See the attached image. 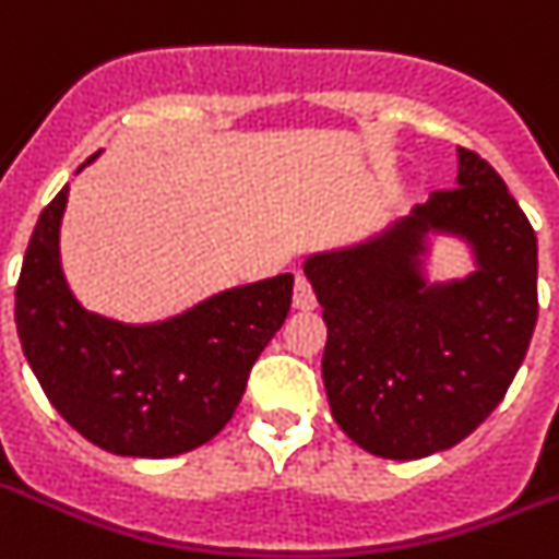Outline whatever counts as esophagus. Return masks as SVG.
Listing matches in <instances>:
<instances>
[{
    "mask_svg": "<svg viewBox=\"0 0 559 559\" xmlns=\"http://www.w3.org/2000/svg\"><path fill=\"white\" fill-rule=\"evenodd\" d=\"M294 308H299V311H313L317 308V294H313L311 283L302 274L297 276V285H294Z\"/></svg>",
    "mask_w": 559,
    "mask_h": 559,
    "instance_id": "esophagus-1",
    "label": "esophagus"
}]
</instances>
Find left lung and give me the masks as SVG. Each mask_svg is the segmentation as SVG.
I'll return each instance as SVG.
<instances>
[{
    "label": "left lung",
    "instance_id": "obj_1",
    "mask_svg": "<svg viewBox=\"0 0 559 559\" xmlns=\"http://www.w3.org/2000/svg\"><path fill=\"white\" fill-rule=\"evenodd\" d=\"M431 236L475 269L435 284ZM329 343L322 382L336 426L368 454L419 460L472 435L523 366L537 325V237L486 159L456 147V188L435 191L366 242L302 265Z\"/></svg>",
    "mask_w": 559,
    "mask_h": 559
}]
</instances>
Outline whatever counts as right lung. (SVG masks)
Segmentation results:
<instances>
[{
	"label": "right lung",
	"instance_id": "obj_1",
	"mask_svg": "<svg viewBox=\"0 0 559 559\" xmlns=\"http://www.w3.org/2000/svg\"><path fill=\"white\" fill-rule=\"evenodd\" d=\"M68 191L39 214L16 283L27 366L64 423L110 454L165 460L200 449L234 417L253 362L283 329L294 276L219 290L163 322L110 320L82 308L62 274Z\"/></svg>",
	"mask_w": 559,
	"mask_h": 559
}]
</instances>
